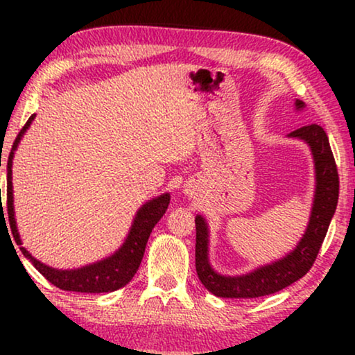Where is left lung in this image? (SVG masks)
Listing matches in <instances>:
<instances>
[{"label":"left lung","instance_id":"obj_1","mask_svg":"<svg viewBox=\"0 0 355 355\" xmlns=\"http://www.w3.org/2000/svg\"><path fill=\"white\" fill-rule=\"evenodd\" d=\"M304 101L295 100V110H302ZM288 137L304 140L312 150L315 163V196L310 220L302 239L293 252L273 263L260 266L247 275L223 276L208 261V226L205 218L196 216V268L202 284L218 297L254 299L275 294L302 278L312 268L328 226L336 211L339 197V176L328 135L322 125L309 124L291 132Z\"/></svg>","mask_w":355,"mask_h":355}]
</instances>
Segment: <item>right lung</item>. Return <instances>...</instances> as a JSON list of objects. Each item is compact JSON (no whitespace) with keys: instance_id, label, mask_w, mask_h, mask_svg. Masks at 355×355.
Here are the masks:
<instances>
[{"instance_id":"obj_1","label":"right lung","mask_w":355,"mask_h":355,"mask_svg":"<svg viewBox=\"0 0 355 355\" xmlns=\"http://www.w3.org/2000/svg\"><path fill=\"white\" fill-rule=\"evenodd\" d=\"M35 118V114H32L26 125L21 129V132L17 134L16 140H14L11 153L8 158V216H9V225H11L12 237L17 242V245H21V237H19L17 226H16V218H14V200H12V158L14 152L17 150V145L21 142L22 135L26 134V130L31 128L32 121ZM169 205V193H163L153 200H148L145 205L139 208L137 215L134 218L132 226L128 237H125L124 244L114 252L113 255L108 259H103L96 263L82 266L77 270H56L51 268L42 261L28 254V252L21 247L24 257H27L32 261V265L50 281L51 284H55L56 288L62 291H74V293H113V291L123 288L134 278V275L137 273L140 261L144 259L145 247H147V241L150 237V232L155 227V225L162 220L164 211L168 210ZM1 211H3V203H1ZM3 220H4V211H3Z\"/></svg>"}]
</instances>
